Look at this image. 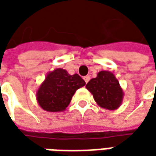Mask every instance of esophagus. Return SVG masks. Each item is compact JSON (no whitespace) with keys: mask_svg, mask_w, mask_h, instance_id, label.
I'll use <instances>...</instances> for the list:
<instances>
[{"mask_svg":"<svg viewBox=\"0 0 156 156\" xmlns=\"http://www.w3.org/2000/svg\"><path fill=\"white\" fill-rule=\"evenodd\" d=\"M83 79H84L85 82H86V83H87V82H88V81L90 80V76H89V75H86V76H84V77H83Z\"/></svg>","mask_w":156,"mask_h":156,"instance_id":"obj_1","label":"esophagus"}]
</instances>
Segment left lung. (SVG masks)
I'll use <instances>...</instances> for the list:
<instances>
[{"label":"left lung","instance_id":"left-lung-1","mask_svg":"<svg viewBox=\"0 0 156 156\" xmlns=\"http://www.w3.org/2000/svg\"><path fill=\"white\" fill-rule=\"evenodd\" d=\"M86 87L102 108L115 110L122 103V88L115 75L109 71H100L95 78L87 82Z\"/></svg>","mask_w":156,"mask_h":156}]
</instances>
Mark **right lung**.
<instances>
[{
	"instance_id": "add662e5",
	"label": "right lung",
	"mask_w": 156,
	"mask_h": 156,
	"mask_svg": "<svg viewBox=\"0 0 156 156\" xmlns=\"http://www.w3.org/2000/svg\"><path fill=\"white\" fill-rule=\"evenodd\" d=\"M86 82L77 74L71 75L63 69L49 72L36 92L40 107L48 112H62L69 106L75 91Z\"/></svg>"
}]
</instances>
